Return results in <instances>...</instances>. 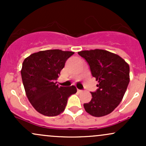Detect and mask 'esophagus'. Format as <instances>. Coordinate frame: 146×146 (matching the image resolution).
<instances>
[{
    "label": "esophagus",
    "instance_id": "1",
    "mask_svg": "<svg viewBox=\"0 0 146 146\" xmlns=\"http://www.w3.org/2000/svg\"><path fill=\"white\" fill-rule=\"evenodd\" d=\"M78 93H82L83 90H80V89H78Z\"/></svg>",
    "mask_w": 146,
    "mask_h": 146
}]
</instances>
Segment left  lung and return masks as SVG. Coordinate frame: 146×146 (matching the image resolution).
Returning <instances> with one entry per match:
<instances>
[{
  "label": "left lung",
  "mask_w": 146,
  "mask_h": 146,
  "mask_svg": "<svg viewBox=\"0 0 146 146\" xmlns=\"http://www.w3.org/2000/svg\"><path fill=\"white\" fill-rule=\"evenodd\" d=\"M78 54L86 60L93 77L98 81L92 99L84 104V109L94 117L108 115L119 104L130 82L129 65L118 55L102 49L82 51Z\"/></svg>",
  "instance_id": "8db88e82"
}]
</instances>
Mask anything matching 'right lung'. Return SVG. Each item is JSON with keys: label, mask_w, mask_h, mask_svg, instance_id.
<instances>
[{"label": "right lung", "mask_w": 146, "mask_h": 146, "mask_svg": "<svg viewBox=\"0 0 146 146\" xmlns=\"http://www.w3.org/2000/svg\"><path fill=\"white\" fill-rule=\"evenodd\" d=\"M74 52L51 49L34 53L25 58L21 76L28 100L38 113L53 117L64 110L68 98L76 93L75 86H59L58 75Z\"/></svg>", "instance_id": "obj_1"}]
</instances>
